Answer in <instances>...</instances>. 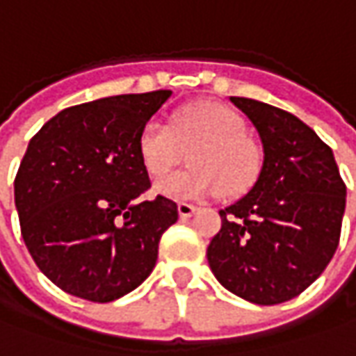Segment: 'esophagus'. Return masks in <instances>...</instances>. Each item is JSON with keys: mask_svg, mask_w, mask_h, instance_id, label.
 <instances>
[{"mask_svg": "<svg viewBox=\"0 0 356 356\" xmlns=\"http://www.w3.org/2000/svg\"><path fill=\"white\" fill-rule=\"evenodd\" d=\"M177 211H179V216H181V218H187V216L195 215V213H197V207H195V204H189V202H179Z\"/></svg>", "mask_w": 356, "mask_h": 356, "instance_id": "obj_1", "label": "esophagus"}]
</instances>
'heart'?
<instances>
[{"instance_id":"b5f03b06","label":"heart","mask_w":356,"mask_h":356,"mask_svg":"<svg viewBox=\"0 0 356 356\" xmlns=\"http://www.w3.org/2000/svg\"><path fill=\"white\" fill-rule=\"evenodd\" d=\"M244 120L227 106L201 102L177 110L169 126L152 120L141 129L140 155L149 177L179 165L189 149V165L163 179L157 189L177 199L238 197L254 187L262 152L244 136Z\"/></svg>"}]
</instances>
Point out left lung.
<instances>
[{
    "label": "left lung",
    "instance_id": "8db88e82",
    "mask_svg": "<svg viewBox=\"0 0 356 356\" xmlns=\"http://www.w3.org/2000/svg\"><path fill=\"white\" fill-rule=\"evenodd\" d=\"M230 102L258 129L264 163L250 193L218 211L222 227L207 258L228 291L277 305L298 298L331 262L347 187L331 147L300 118L252 98Z\"/></svg>",
    "mask_w": 356,
    "mask_h": 356
}]
</instances>
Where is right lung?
<instances>
[{
	"label": "right lung",
	"instance_id": "obj_1",
	"mask_svg": "<svg viewBox=\"0 0 356 356\" xmlns=\"http://www.w3.org/2000/svg\"><path fill=\"white\" fill-rule=\"evenodd\" d=\"M171 90L70 106L29 141L15 175L21 236L55 286L108 303L140 286L157 262L177 204L157 195L140 155L147 120Z\"/></svg>",
	"mask_w": 356,
	"mask_h": 356
}]
</instances>
